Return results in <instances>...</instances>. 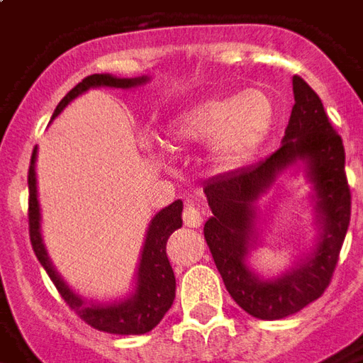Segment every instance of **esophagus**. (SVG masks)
<instances>
[{
  "instance_id": "esophagus-1",
  "label": "esophagus",
  "mask_w": 363,
  "mask_h": 363,
  "mask_svg": "<svg viewBox=\"0 0 363 363\" xmlns=\"http://www.w3.org/2000/svg\"><path fill=\"white\" fill-rule=\"evenodd\" d=\"M182 220H184V225H189V228H200L204 221V216L200 212V208H196L192 202H186L184 212H182Z\"/></svg>"
}]
</instances>
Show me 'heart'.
<instances>
[{
    "mask_svg": "<svg viewBox=\"0 0 363 363\" xmlns=\"http://www.w3.org/2000/svg\"><path fill=\"white\" fill-rule=\"evenodd\" d=\"M276 108L259 89L213 96L177 112L163 126L171 147L208 142V161L216 171L245 165L272 132Z\"/></svg>",
    "mask_w": 363,
    "mask_h": 363,
    "instance_id": "heart-1",
    "label": "heart"
}]
</instances>
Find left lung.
I'll return each mask as SVG.
<instances>
[{"mask_svg":"<svg viewBox=\"0 0 363 363\" xmlns=\"http://www.w3.org/2000/svg\"><path fill=\"white\" fill-rule=\"evenodd\" d=\"M294 99L280 150L257 165L218 174L204 184L212 210L204 237L229 296L262 320L284 319L323 296L330 284L350 225V189L344 173V145L319 95L294 75ZM303 166L313 184L318 239L303 259L278 277H260L248 267L259 227L258 200L277 174Z\"/></svg>","mask_w":363,"mask_h":363,"instance_id":"1","label":"left lung"}]
</instances>
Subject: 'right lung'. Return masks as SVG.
Wrapping results in <instances>:
<instances>
[{
    "label": "right lung",
    "mask_w": 363,
    "mask_h": 363,
    "mask_svg": "<svg viewBox=\"0 0 363 363\" xmlns=\"http://www.w3.org/2000/svg\"><path fill=\"white\" fill-rule=\"evenodd\" d=\"M150 82L147 75L142 77H116L111 74H93L85 77L82 83H77L69 91L52 114L56 118L60 112L66 108L74 99L83 95L85 91L96 89V87H112V89H132ZM36 147L30 157L28 167V233L36 259L43 264L46 274L50 276L54 286L60 291L72 309L82 317L87 325L96 330L111 333V335H145L151 328L159 325V320L165 317V313L171 309L174 299L177 280L171 268V262L167 259V239L173 231L182 228V200H174L173 204L163 208L161 212L153 216L150 228L145 233L140 264L135 272V286L132 294H128L122 299L114 301H91L67 286L58 270L52 264L46 245L43 241L40 231V204H38V189H36Z\"/></svg>",
    "instance_id": "1"
}]
</instances>
